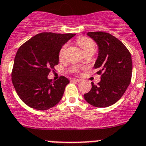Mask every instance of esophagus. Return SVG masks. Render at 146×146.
<instances>
[{
  "mask_svg": "<svg viewBox=\"0 0 146 146\" xmlns=\"http://www.w3.org/2000/svg\"><path fill=\"white\" fill-rule=\"evenodd\" d=\"M72 81H75V82H80V81L81 80H80V79H76V78H72Z\"/></svg>",
  "mask_w": 146,
  "mask_h": 146,
  "instance_id": "obj_1",
  "label": "esophagus"
}]
</instances>
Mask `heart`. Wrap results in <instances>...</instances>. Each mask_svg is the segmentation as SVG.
<instances>
[{
	"mask_svg": "<svg viewBox=\"0 0 146 146\" xmlns=\"http://www.w3.org/2000/svg\"><path fill=\"white\" fill-rule=\"evenodd\" d=\"M77 44L80 47L83 53H86L87 52H95L96 50V44L91 38H88V37H80L77 39ZM66 45H64V47H62L59 52V57L63 58L64 55V53L66 50Z\"/></svg>",
	"mask_w": 146,
	"mask_h": 146,
	"instance_id": "obj_1",
	"label": "heart"
}]
</instances>
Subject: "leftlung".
Segmentation results:
<instances>
[{
  "label": "left lung",
  "instance_id": "8db88e82",
  "mask_svg": "<svg viewBox=\"0 0 146 146\" xmlns=\"http://www.w3.org/2000/svg\"><path fill=\"white\" fill-rule=\"evenodd\" d=\"M98 46V57L94 68L102 74L101 81L84 94L86 101L97 108L113 105L123 96L131 82V56L122 42L105 32L86 33Z\"/></svg>",
  "mask_w": 146,
  "mask_h": 146
}]
</instances>
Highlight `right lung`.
Wrapping results in <instances>:
<instances>
[{"label":"right lung","instance_id":"obj_1","mask_svg":"<svg viewBox=\"0 0 146 146\" xmlns=\"http://www.w3.org/2000/svg\"><path fill=\"white\" fill-rule=\"evenodd\" d=\"M75 35L41 33L18 49L11 80L19 97L28 106L46 110L60 101L69 80L62 76L52 81L47 76L58 64L60 49Z\"/></svg>","mask_w":146,"mask_h":146}]
</instances>
